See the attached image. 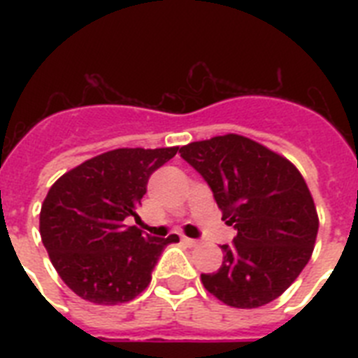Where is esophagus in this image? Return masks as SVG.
Here are the masks:
<instances>
[{"label":"esophagus","mask_w":358,"mask_h":358,"mask_svg":"<svg viewBox=\"0 0 358 358\" xmlns=\"http://www.w3.org/2000/svg\"><path fill=\"white\" fill-rule=\"evenodd\" d=\"M182 241H184L187 247H195V245H199V241L196 239H191V238H185V236H182Z\"/></svg>","instance_id":"esophagus-1"}]
</instances>
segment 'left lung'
Listing matches in <instances>:
<instances>
[{"mask_svg":"<svg viewBox=\"0 0 358 358\" xmlns=\"http://www.w3.org/2000/svg\"><path fill=\"white\" fill-rule=\"evenodd\" d=\"M180 154L212 187L227 224L223 266L204 273V288L224 305L258 308L289 288L316 243L314 199L294 163L238 134L195 141Z\"/></svg>","mask_w":358,"mask_h":358,"instance_id":"left-lung-1","label":"left lung"}]
</instances>
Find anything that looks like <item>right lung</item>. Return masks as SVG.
Segmentation results:
<instances>
[{
  "label": "right lung",
  "mask_w": 358,
  "mask_h": 358,
  "mask_svg": "<svg viewBox=\"0 0 358 358\" xmlns=\"http://www.w3.org/2000/svg\"><path fill=\"white\" fill-rule=\"evenodd\" d=\"M169 148H117L64 173L41 208V238L63 282L81 299L120 305L152 280V269L178 236L150 238L126 219L137 215L150 174L176 156Z\"/></svg>",
  "instance_id": "add662e5"
}]
</instances>
